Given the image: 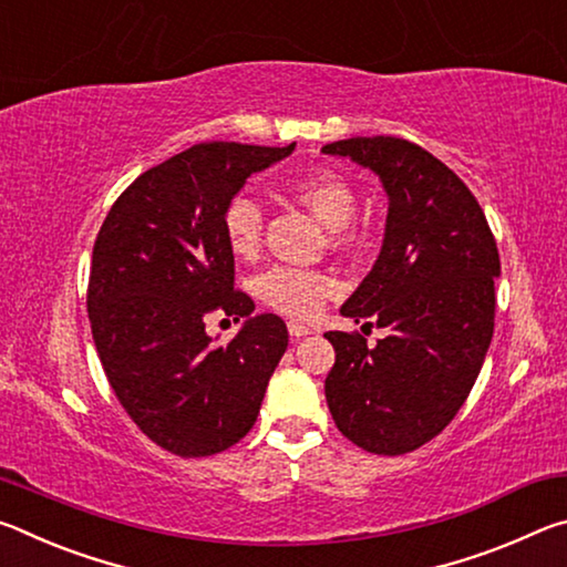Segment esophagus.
Returning <instances> with one entry per match:
<instances>
[{"mask_svg":"<svg viewBox=\"0 0 567 567\" xmlns=\"http://www.w3.org/2000/svg\"><path fill=\"white\" fill-rule=\"evenodd\" d=\"M287 330H290V338H295V340H300V338H305V334H312V330L307 328V324H302V322H290L287 324Z\"/></svg>","mask_w":567,"mask_h":567,"instance_id":"esophagus-1","label":"esophagus"}]
</instances>
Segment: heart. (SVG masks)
Listing matches in <instances>:
<instances>
[{
    "label": "heart",
    "mask_w": 567,
    "mask_h": 567,
    "mask_svg": "<svg viewBox=\"0 0 567 567\" xmlns=\"http://www.w3.org/2000/svg\"><path fill=\"white\" fill-rule=\"evenodd\" d=\"M290 195L320 219L324 227L342 229L358 209V192L352 182L334 169H315L292 179ZM262 207L245 195L229 199L223 213V233L229 252L239 260H252L262 247ZM338 282L328 272L300 270L277 265L255 277V292L272 310L287 318L310 320L322 310Z\"/></svg>",
    "instance_id": "obj_1"
}]
</instances>
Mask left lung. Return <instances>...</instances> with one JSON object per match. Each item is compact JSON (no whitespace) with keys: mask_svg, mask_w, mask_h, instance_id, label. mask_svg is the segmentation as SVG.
Masks as SVG:
<instances>
[{"mask_svg":"<svg viewBox=\"0 0 567 567\" xmlns=\"http://www.w3.org/2000/svg\"><path fill=\"white\" fill-rule=\"evenodd\" d=\"M322 152L375 172L390 199L378 262L340 310L388 338L368 348L360 332L324 334L334 348L324 398L358 447L412 453L443 433L475 385L493 340L501 255L473 192L427 150L380 134Z\"/></svg>","mask_w":567,"mask_h":567,"instance_id":"8db88e82","label":"left lung"}]
</instances>
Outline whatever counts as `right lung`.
I'll return each instance as SVG.
<instances>
[{
  "label": "right lung",
  "mask_w": 567,
  "mask_h": 567,
  "mask_svg": "<svg viewBox=\"0 0 567 567\" xmlns=\"http://www.w3.org/2000/svg\"><path fill=\"white\" fill-rule=\"evenodd\" d=\"M287 147L203 142L122 192L92 249L87 312L120 405L152 443L207 457L252 430L267 382L287 350L277 315L235 290L223 213L249 175ZM209 313L246 324L227 346L204 332Z\"/></svg>",
  "instance_id": "1"
}]
</instances>
